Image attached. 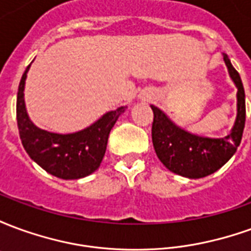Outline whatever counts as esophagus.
<instances>
[{
  "mask_svg": "<svg viewBox=\"0 0 251 251\" xmlns=\"http://www.w3.org/2000/svg\"><path fill=\"white\" fill-rule=\"evenodd\" d=\"M153 95L154 94H153L152 90H142L140 95H138V98L142 99V100H151L153 98Z\"/></svg>",
  "mask_w": 251,
  "mask_h": 251,
  "instance_id": "obj_1",
  "label": "esophagus"
}]
</instances>
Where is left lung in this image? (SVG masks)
<instances>
[{"instance_id":"left-lung-1","label":"left lung","mask_w":251,"mask_h":251,"mask_svg":"<svg viewBox=\"0 0 251 251\" xmlns=\"http://www.w3.org/2000/svg\"><path fill=\"white\" fill-rule=\"evenodd\" d=\"M223 60L238 88L237 118L230 133L225 137L210 138L192 134L175 125L158 107L151 106L154 115L152 141L158 160L171 172L188 179H200L216 172L237 152L242 140L246 120L245 90L239 74L226 53H223Z\"/></svg>"}]
</instances>
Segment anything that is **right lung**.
Listing matches in <instances>:
<instances>
[{"mask_svg":"<svg viewBox=\"0 0 251 251\" xmlns=\"http://www.w3.org/2000/svg\"><path fill=\"white\" fill-rule=\"evenodd\" d=\"M30 64L23 74L17 93V126L23 147L29 157L48 174L59 179L75 180L91 175L103 160L110 130L126 106L107 111L83 130L59 134L43 130L29 120L24 100V87Z\"/></svg>","mask_w":251,"mask_h":251,"instance_id":"add662e5","label":"right lung"}]
</instances>
